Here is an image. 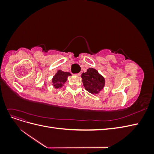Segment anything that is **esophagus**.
I'll return each instance as SVG.
<instances>
[{"instance_id": "1", "label": "esophagus", "mask_w": 154, "mask_h": 154, "mask_svg": "<svg viewBox=\"0 0 154 154\" xmlns=\"http://www.w3.org/2000/svg\"><path fill=\"white\" fill-rule=\"evenodd\" d=\"M80 74H81V73H80V72H79V73H77V74H76V76H80Z\"/></svg>"}]
</instances>
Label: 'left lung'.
Masks as SVG:
<instances>
[{"label":"left lung","instance_id":"obj_1","mask_svg":"<svg viewBox=\"0 0 154 154\" xmlns=\"http://www.w3.org/2000/svg\"><path fill=\"white\" fill-rule=\"evenodd\" d=\"M83 86L92 94L98 93L105 86V79L96 69L90 68L82 74Z\"/></svg>","mask_w":154,"mask_h":154}]
</instances>
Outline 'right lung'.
I'll return each instance as SVG.
<instances>
[{"mask_svg":"<svg viewBox=\"0 0 154 154\" xmlns=\"http://www.w3.org/2000/svg\"><path fill=\"white\" fill-rule=\"evenodd\" d=\"M71 75V73H69L68 72L58 71L57 73L55 74L52 80L54 87L57 88L62 87L63 83L67 81V77Z\"/></svg>","mask_w":154,"mask_h":154,"instance_id":"obj_1","label":"right lung"}]
</instances>
